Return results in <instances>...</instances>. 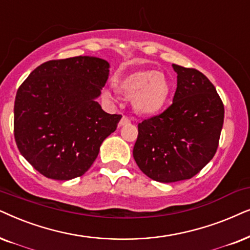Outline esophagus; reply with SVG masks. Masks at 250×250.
Segmentation results:
<instances>
[{"mask_svg":"<svg viewBox=\"0 0 250 250\" xmlns=\"http://www.w3.org/2000/svg\"><path fill=\"white\" fill-rule=\"evenodd\" d=\"M128 123H130V119H129L128 116L123 115L121 120H120V125H128Z\"/></svg>","mask_w":250,"mask_h":250,"instance_id":"34e87169","label":"esophagus"}]
</instances>
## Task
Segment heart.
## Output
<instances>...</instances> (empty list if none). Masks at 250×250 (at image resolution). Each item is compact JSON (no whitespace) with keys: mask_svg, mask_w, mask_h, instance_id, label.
Listing matches in <instances>:
<instances>
[{"mask_svg":"<svg viewBox=\"0 0 250 250\" xmlns=\"http://www.w3.org/2000/svg\"><path fill=\"white\" fill-rule=\"evenodd\" d=\"M118 86L123 94L132 96V105L142 114H155L164 108L170 95V83L160 72L151 69L136 71L119 79ZM104 97L114 99L109 89L104 90Z\"/></svg>","mask_w":250,"mask_h":250,"instance_id":"b5f03b06","label":"heart"}]
</instances>
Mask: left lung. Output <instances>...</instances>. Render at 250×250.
<instances>
[{"instance_id": "left-lung-1", "label": "left lung", "mask_w": 250, "mask_h": 250, "mask_svg": "<svg viewBox=\"0 0 250 250\" xmlns=\"http://www.w3.org/2000/svg\"><path fill=\"white\" fill-rule=\"evenodd\" d=\"M177 73L172 104L138 123L134 159L153 181L174 183L195 176L217 151L224 105L215 86L195 68Z\"/></svg>"}]
</instances>
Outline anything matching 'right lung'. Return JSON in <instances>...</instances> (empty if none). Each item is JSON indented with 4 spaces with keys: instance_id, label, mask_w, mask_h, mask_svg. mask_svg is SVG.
I'll return each instance as SVG.
<instances>
[{
    "instance_id": "right-lung-1",
    "label": "right lung",
    "mask_w": 250,
    "mask_h": 250,
    "mask_svg": "<svg viewBox=\"0 0 250 250\" xmlns=\"http://www.w3.org/2000/svg\"><path fill=\"white\" fill-rule=\"evenodd\" d=\"M109 64L88 56L38 66L18 88L13 132L19 152L40 174L57 181L82 176L122 115L96 102Z\"/></svg>"
}]
</instances>
